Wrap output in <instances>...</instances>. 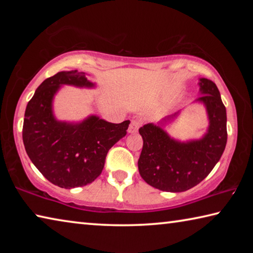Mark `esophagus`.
<instances>
[{
  "instance_id": "34e87169",
  "label": "esophagus",
  "mask_w": 253,
  "mask_h": 253,
  "mask_svg": "<svg viewBox=\"0 0 253 253\" xmlns=\"http://www.w3.org/2000/svg\"><path fill=\"white\" fill-rule=\"evenodd\" d=\"M139 127H140V122L134 119V121L130 122V125L128 127V132H129V134H135V132H137V130H138Z\"/></svg>"
}]
</instances>
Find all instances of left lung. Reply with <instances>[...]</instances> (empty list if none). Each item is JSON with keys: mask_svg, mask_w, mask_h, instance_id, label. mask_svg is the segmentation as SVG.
Masks as SVG:
<instances>
[{"mask_svg": "<svg viewBox=\"0 0 253 253\" xmlns=\"http://www.w3.org/2000/svg\"><path fill=\"white\" fill-rule=\"evenodd\" d=\"M203 96L196 101L207 107L210 125L201 139L182 143L170 138L162 124L173 119L165 118L162 124H146L139 128L144 144L138 160L140 176L149 185L166 192L190 190L208 176L224 152L226 132V110L220 91L213 81L200 79Z\"/></svg>", "mask_w": 253, "mask_h": 253, "instance_id": "8db88e82", "label": "left lung"}]
</instances>
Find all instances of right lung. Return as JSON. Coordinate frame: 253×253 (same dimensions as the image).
Returning <instances> with one entry per match:
<instances>
[{"label":"right lung","mask_w":253,"mask_h":253,"mask_svg":"<svg viewBox=\"0 0 253 253\" xmlns=\"http://www.w3.org/2000/svg\"><path fill=\"white\" fill-rule=\"evenodd\" d=\"M62 84L95 85L78 70L61 71L45 79L28 102L22 138L28 156L40 173L54 185L72 188L99 176L107 153L126 136L130 122L113 124L97 116L78 124L57 121L52 100Z\"/></svg>","instance_id":"1"}]
</instances>
